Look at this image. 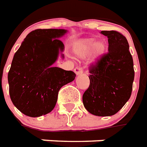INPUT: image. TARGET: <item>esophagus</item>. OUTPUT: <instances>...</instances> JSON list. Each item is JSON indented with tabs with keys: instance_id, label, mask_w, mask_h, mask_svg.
I'll list each match as a JSON object with an SVG mask.
<instances>
[{
	"instance_id": "1",
	"label": "esophagus",
	"mask_w": 147,
	"mask_h": 147,
	"mask_svg": "<svg viewBox=\"0 0 147 147\" xmlns=\"http://www.w3.org/2000/svg\"><path fill=\"white\" fill-rule=\"evenodd\" d=\"M74 72H75V74H77V75L81 74H82V73H83L82 67H75Z\"/></svg>"
}]
</instances>
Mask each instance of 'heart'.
<instances>
[{
  "label": "heart",
  "mask_w": 147,
  "mask_h": 147,
  "mask_svg": "<svg viewBox=\"0 0 147 147\" xmlns=\"http://www.w3.org/2000/svg\"><path fill=\"white\" fill-rule=\"evenodd\" d=\"M76 50L81 57H85L92 50L94 57H99L106 50V44L102 40L96 42L95 38H87L78 44Z\"/></svg>",
  "instance_id": "1"
}]
</instances>
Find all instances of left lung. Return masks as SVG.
Segmentation results:
<instances>
[{
    "mask_svg": "<svg viewBox=\"0 0 147 147\" xmlns=\"http://www.w3.org/2000/svg\"><path fill=\"white\" fill-rule=\"evenodd\" d=\"M101 33L108 37L109 52L90 65V85L83 94V103L92 115L110 116L129 99L135 72L126 38L117 31Z\"/></svg>",
    "mask_w": 147,
    "mask_h": 147,
    "instance_id": "1",
    "label": "left lung"
}]
</instances>
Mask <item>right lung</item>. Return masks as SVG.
Segmentation results:
<instances>
[{
    "instance_id": "obj_1",
    "label": "right lung",
    "mask_w": 147,
    "mask_h": 147,
    "mask_svg": "<svg viewBox=\"0 0 147 147\" xmlns=\"http://www.w3.org/2000/svg\"><path fill=\"white\" fill-rule=\"evenodd\" d=\"M64 29H36L31 32L15 53L7 80L15 106L25 115L49 113L57 101L59 89L74 80L76 74L52 67L64 45L59 37Z\"/></svg>"
}]
</instances>
